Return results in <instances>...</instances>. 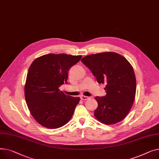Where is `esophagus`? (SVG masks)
I'll return each mask as SVG.
<instances>
[{
    "label": "esophagus",
    "mask_w": 159,
    "mask_h": 159,
    "mask_svg": "<svg viewBox=\"0 0 159 159\" xmlns=\"http://www.w3.org/2000/svg\"><path fill=\"white\" fill-rule=\"evenodd\" d=\"M80 98H81V100H87V99H89V97L85 96H81L80 97Z\"/></svg>",
    "instance_id": "esophagus-1"
}]
</instances>
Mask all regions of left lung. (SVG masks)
<instances>
[{
    "mask_svg": "<svg viewBox=\"0 0 159 159\" xmlns=\"http://www.w3.org/2000/svg\"><path fill=\"white\" fill-rule=\"evenodd\" d=\"M81 61L106 84L107 95L96 97L98 108L94 116L102 124L114 125L123 120L131 110L136 93V78L129 62L120 54L105 52L83 57Z\"/></svg>",
    "mask_w": 159,
    "mask_h": 159,
    "instance_id": "1",
    "label": "left lung"
}]
</instances>
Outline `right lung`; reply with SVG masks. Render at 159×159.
Masks as SVG:
<instances>
[{"instance_id": "add662e5", "label": "right lung", "mask_w": 159, "mask_h": 159, "mask_svg": "<svg viewBox=\"0 0 159 159\" xmlns=\"http://www.w3.org/2000/svg\"><path fill=\"white\" fill-rule=\"evenodd\" d=\"M81 57L48 54L31 63L25 84V99L31 116L42 126L58 128L71 119L80 99L65 95L59 87L67 83L69 70Z\"/></svg>"}]
</instances>
